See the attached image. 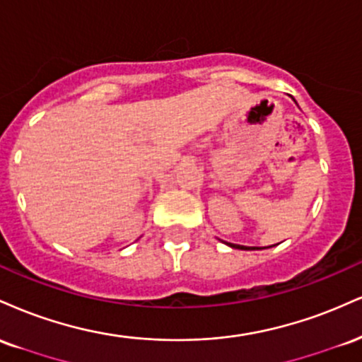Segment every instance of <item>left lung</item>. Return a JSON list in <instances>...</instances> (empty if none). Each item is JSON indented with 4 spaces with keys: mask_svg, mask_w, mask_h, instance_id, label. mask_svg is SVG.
<instances>
[{
    "mask_svg": "<svg viewBox=\"0 0 362 362\" xmlns=\"http://www.w3.org/2000/svg\"><path fill=\"white\" fill-rule=\"evenodd\" d=\"M228 247L233 249H240V250H256V249H266V247H247V245H237V244H230V242H225Z\"/></svg>",
    "mask_w": 362,
    "mask_h": 362,
    "instance_id": "obj_1",
    "label": "left lung"
}]
</instances>
